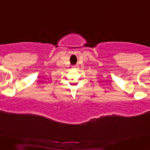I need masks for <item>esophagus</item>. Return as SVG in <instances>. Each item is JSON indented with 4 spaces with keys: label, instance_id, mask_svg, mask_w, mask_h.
<instances>
[{
    "label": "esophagus",
    "instance_id": "1",
    "mask_svg": "<svg viewBox=\"0 0 150 150\" xmlns=\"http://www.w3.org/2000/svg\"><path fill=\"white\" fill-rule=\"evenodd\" d=\"M73 68H74V69H78V68H79V65H74Z\"/></svg>",
    "mask_w": 150,
    "mask_h": 150
}]
</instances>
